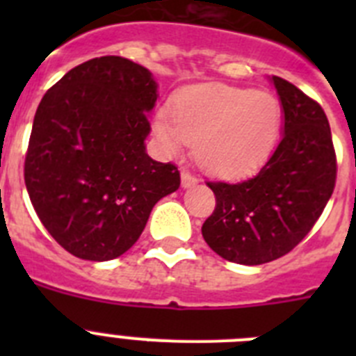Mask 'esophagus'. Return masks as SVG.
Instances as JSON below:
<instances>
[{"label": "esophagus", "instance_id": "obj_1", "mask_svg": "<svg viewBox=\"0 0 356 356\" xmlns=\"http://www.w3.org/2000/svg\"><path fill=\"white\" fill-rule=\"evenodd\" d=\"M196 184H197V178L193 175V172L181 171V187L188 188V187H194Z\"/></svg>", "mask_w": 356, "mask_h": 356}]
</instances>
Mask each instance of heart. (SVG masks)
<instances>
[{"mask_svg":"<svg viewBox=\"0 0 356 356\" xmlns=\"http://www.w3.org/2000/svg\"><path fill=\"white\" fill-rule=\"evenodd\" d=\"M282 106L273 94L200 85L176 96L171 118L160 112L155 134L168 153L194 144L201 168L221 176H241L260 168L275 149Z\"/></svg>","mask_w":356,"mask_h":356,"instance_id":"b5f03b06","label":"heart"}]
</instances>
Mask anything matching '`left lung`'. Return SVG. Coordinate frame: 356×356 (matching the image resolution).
<instances>
[{
	"instance_id": "obj_1",
	"label": "left lung",
	"mask_w": 356,
	"mask_h": 356,
	"mask_svg": "<svg viewBox=\"0 0 356 356\" xmlns=\"http://www.w3.org/2000/svg\"><path fill=\"white\" fill-rule=\"evenodd\" d=\"M284 108L278 147L244 181H209L216 210L201 234L219 257L244 266L271 262L294 250L332 197L337 160L328 119L312 97L271 78Z\"/></svg>"
}]
</instances>
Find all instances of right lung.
Masks as SVG:
<instances>
[{"instance_id":"1","label":"right lung","mask_w":356,"mask_h":356,"mask_svg":"<svg viewBox=\"0 0 356 356\" xmlns=\"http://www.w3.org/2000/svg\"><path fill=\"white\" fill-rule=\"evenodd\" d=\"M156 81L122 56L76 65L44 94L24 160V184L40 222L83 260L121 257L143 234L180 172L146 153Z\"/></svg>"}]
</instances>
